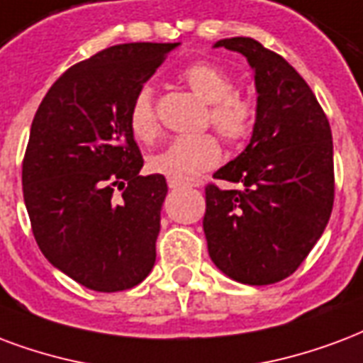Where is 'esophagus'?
<instances>
[{
	"label": "esophagus",
	"mask_w": 363,
	"mask_h": 363,
	"mask_svg": "<svg viewBox=\"0 0 363 363\" xmlns=\"http://www.w3.org/2000/svg\"><path fill=\"white\" fill-rule=\"evenodd\" d=\"M167 184H169V189H173V190L189 189V186H192V184H189V182H179V181H173V179H169Z\"/></svg>",
	"instance_id": "34e87169"
}]
</instances>
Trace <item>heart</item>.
<instances>
[{"label":"heart","instance_id":"1","mask_svg":"<svg viewBox=\"0 0 363 363\" xmlns=\"http://www.w3.org/2000/svg\"><path fill=\"white\" fill-rule=\"evenodd\" d=\"M190 90L209 104L208 121L230 142L244 140L254 127V107L240 94L227 72L211 63H194L182 72ZM128 127L136 140L152 142L157 136V113L152 88H140L128 109ZM221 161V146L213 134L181 136L150 155L147 167L179 182H189Z\"/></svg>","mask_w":363,"mask_h":363}]
</instances>
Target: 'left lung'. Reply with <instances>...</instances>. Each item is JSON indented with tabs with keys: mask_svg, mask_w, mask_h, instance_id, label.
<instances>
[{
	"mask_svg": "<svg viewBox=\"0 0 363 363\" xmlns=\"http://www.w3.org/2000/svg\"><path fill=\"white\" fill-rule=\"evenodd\" d=\"M213 48L242 53L257 99L248 146L213 173L240 186L206 189L209 257L238 283H279L304 262L331 217V127L310 86L281 55L242 36Z\"/></svg>",
	"mask_w": 363,
	"mask_h": 363,
	"instance_id": "8db88e82",
	"label": "left lung"
}]
</instances>
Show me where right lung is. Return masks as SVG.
<instances>
[{
	"mask_svg": "<svg viewBox=\"0 0 363 363\" xmlns=\"http://www.w3.org/2000/svg\"><path fill=\"white\" fill-rule=\"evenodd\" d=\"M179 45H111L63 72L34 115L23 161L32 233L45 259L86 289L127 291L155 264L167 182L140 174L128 109Z\"/></svg>",
	"mask_w": 363,
	"mask_h": 363,
	"instance_id": "1",
	"label": "right lung"
}]
</instances>
